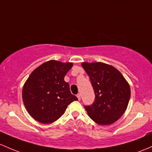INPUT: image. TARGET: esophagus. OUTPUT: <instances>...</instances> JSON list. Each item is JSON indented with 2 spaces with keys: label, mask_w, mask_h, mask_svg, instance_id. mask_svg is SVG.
Masks as SVG:
<instances>
[{
  "label": "esophagus",
  "mask_w": 152,
  "mask_h": 152,
  "mask_svg": "<svg viewBox=\"0 0 152 152\" xmlns=\"http://www.w3.org/2000/svg\"><path fill=\"white\" fill-rule=\"evenodd\" d=\"M77 97L78 100H80V98H81V95L80 94V93H78V94L77 95Z\"/></svg>",
  "instance_id": "obj_1"
}]
</instances>
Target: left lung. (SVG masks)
<instances>
[{"label": "left lung", "instance_id": "8db88e82", "mask_svg": "<svg viewBox=\"0 0 152 152\" xmlns=\"http://www.w3.org/2000/svg\"><path fill=\"white\" fill-rule=\"evenodd\" d=\"M95 93V100L85 105L88 115L99 125H109L124 114L131 97L129 85L113 66L102 62H83Z\"/></svg>", "mask_w": 152, "mask_h": 152}]
</instances>
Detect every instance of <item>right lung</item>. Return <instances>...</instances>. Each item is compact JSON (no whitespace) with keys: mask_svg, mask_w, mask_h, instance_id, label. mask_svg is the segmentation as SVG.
<instances>
[{"mask_svg":"<svg viewBox=\"0 0 152 152\" xmlns=\"http://www.w3.org/2000/svg\"><path fill=\"white\" fill-rule=\"evenodd\" d=\"M72 65V63L50 60L28 77L22 98L27 111L37 121L52 124L62 116L69 104L78 100L64 80Z\"/></svg>","mask_w":152,"mask_h":152,"instance_id":"1","label":"right lung"}]
</instances>
